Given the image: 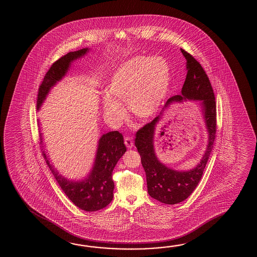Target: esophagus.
<instances>
[{
	"label": "esophagus",
	"mask_w": 257,
	"mask_h": 257,
	"mask_svg": "<svg viewBox=\"0 0 257 257\" xmlns=\"http://www.w3.org/2000/svg\"><path fill=\"white\" fill-rule=\"evenodd\" d=\"M125 144H126V147L128 148V149H131V148H133V146H134L133 141H132V139L130 138V137L125 138Z\"/></svg>",
	"instance_id": "1"
}]
</instances>
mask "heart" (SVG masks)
Here are the masks:
<instances>
[{"label":"heart","instance_id":"b5f03b06","mask_svg":"<svg viewBox=\"0 0 257 257\" xmlns=\"http://www.w3.org/2000/svg\"><path fill=\"white\" fill-rule=\"evenodd\" d=\"M171 68L162 56H136L122 62L111 73L102 108L110 119L119 121L125 115L122 104L127 102L133 115L147 119L156 115L171 88Z\"/></svg>","mask_w":257,"mask_h":257}]
</instances>
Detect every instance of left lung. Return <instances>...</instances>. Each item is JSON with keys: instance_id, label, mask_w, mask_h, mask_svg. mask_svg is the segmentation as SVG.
<instances>
[{"instance_id": "8db88e82", "label": "left lung", "mask_w": 257, "mask_h": 257, "mask_svg": "<svg viewBox=\"0 0 257 257\" xmlns=\"http://www.w3.org/2000/svg\"><path fill=\"white\" fill-rule=\"evenodd\" d=\"M181 51L186 60V78L181 95L168 99L160 115L138 131L135 139V145L146 173L148 193L160 202L168 205L184 201L196 189L210 156L216 134V102L208 75L194 57L184 49ZM186 99L200 102L208 132V145L199 164L192 170L178 171L166 167L158 160L154 150V135L164 111L169 104Z\"/></svg>"}]
</instances>
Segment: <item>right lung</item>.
<instances>
[{"label": "right lung", "mask_w": 257, "mask_h": 257, "mask_svg": "<svg viewBox=\"0 0 257 257\" xmlns=\"http://www.w3.org/2000/svg\"><path fill=\"white\" fill-rule=\"evenodd\" d=\"M89 50L90 49L86 48L70 52L53 63L39 87L38 110L42 106L50 90L67 75L73 61L84 57ZM40 141L41 143L43 142L42 133H40ZM126 151L124 139L118 131H110L103 134L99 139L92 169L84 178L77 181L68 179L60 175L47 152L43 151L42 153L49 170L71 202L82 210L96 211L105 208L113 199L115 184L112 179V173L115 164Z\"/></svg>", "instance_id": "1"}]
</instances>
